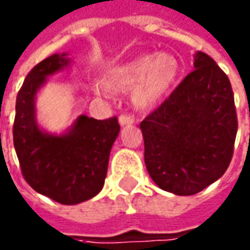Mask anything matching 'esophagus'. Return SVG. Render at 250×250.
<instances>
[{
	"mask_svg": "<svg viewBox=\"0 0 250 250\" xmlns=\"http://www.w3.org/2000/svg\"><path fill=\"white\" fill-rule=\"evenodd\" d=\"M119 123H120V125H134V123H135V119L132 118L131 115H120V118H119Z\"/></svg>",
	"mask_w": 250,
	"mask_h": 250,
	"instance_id": "obj_1",
	"label": "esophagus"
}]
</instances>
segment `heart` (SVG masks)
Segmentation results:
<instances>
[{"label": "heart", "instance_id": "obj_1", "mask_svg": "<svg viewBox=\"0 0 250 250\" xmlns=\"http://www.w3.org/2000/svg\"><path fill=\"white\" fill-rule=\"evenodd\" d=\"M179 74V61L171 53H145L112 68L105 78L108 89L132 87V103L150 108L167 94Z\"/></svg>", "mask_w": 250, "mask_h": 250}]
</instances>
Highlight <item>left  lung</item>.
<instances>
[{
    "label": "left lung",
    "mask_w": 250,
    "mask_h": 250,
    "mask_svg": "<svg viewBox=\"0 0 250 250\" xmlns=\"http://www.w3.org/2000/svg\"><path fill=\"white\" fill-rule=\"evenodd\" d=\"M194 68L139 125L147 172L178 196H193L225 174L238 128L227 75L203 52Z\"/></svg>",
    "instance_id": "8db88e82"
}]
</instances>
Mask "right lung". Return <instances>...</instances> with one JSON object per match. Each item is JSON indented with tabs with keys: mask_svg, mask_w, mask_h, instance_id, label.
<instances>
[{
	"mask_svg": "<svg viewBox=\"0 0 250 250\" xmlns=\"http://www.w3.org/2000/svg\"><path fill=\"white\" fill-rule=\"evenodd\" d=\"M67 54H53L30 71L19 90L13 145L25 182L35 191L64 205H75L103 189L112 145L119 135L118 118L105 120L81 115L67 132L41 130L35 96L46 78L69 64Z\"/></svg>",
	"mask_w": 250,
	"mask_h": 250,
	"instance_id": "right-lung-1",
	"label": "right lung"
}]
</instances>
